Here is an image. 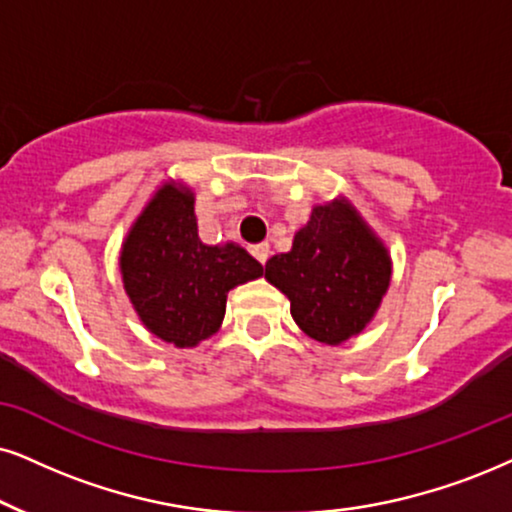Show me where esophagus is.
<instances>
[{"instance_id": "obj_1", "label": "esophagus", "mask_w": 512, "mask_h": 512, "mask_svg": "<svg viewBox=\"0 0 512 512\" xmlns=\"http://www.w3.org/2000/svg\"><path fill=\"white\" fill-rule=\"evenodd\" d=\"M252 255H255V260L260 264H267L269 260V245L267 243H260V245H252L250 248Z\"/></svg>"}]
</instances>
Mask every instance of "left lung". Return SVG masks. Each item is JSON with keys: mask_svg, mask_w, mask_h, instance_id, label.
Here are the masks:
<instances>
[{"mask_svg": "<svg viewBox=\"0 0 512 512\" xmlns=\"http://www.w3.org/2000/svg\"><path fill=\"white\" fill-rule=\"evenodd\" d=\"M264 278L290 300L309 338L342 345L359 335L390 288L392 260L347 198L316 205L293 248L264 264Z\"/></svg>", "mask_w": 512, "mask_h": 512, "instance_id": "8db88e82", "label": "left lung"}]
</instances>
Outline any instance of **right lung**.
I'll list each match as a JSON object with an SVG mask.
<instances>
[{
  "label": "right lung",
  "instance_id": "right-lung-1",
  "mask_svg": "<svg viewBox=\"0 0 512 512\" xmlns=\"http://www.w3.org/2000/svg\"><path fill=\"white\" fill-rule=\"evenodd\" d=\"M193 191L167 184L155 191L120 250L129 302L155 338L196 347L219 331L226 295L262 276V264L236 243L198 238Z\"/></svg>",
  "mask_w": 512,
  "mask_h": 512
}]
</instances>
